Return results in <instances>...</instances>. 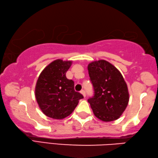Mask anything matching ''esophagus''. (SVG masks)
<instances>
[{
  "label": "esophagus",
  "instance_id": "esophagus-1",
  "mask_svg": "<svg viewBox=\"0 0 158 158\" xmlns=\"http://www.w3.org/2000/svg\"><path fill=\"white\" fill-rule=\"evenodd\" d=\"M81 93L82 94V95H83L84 97H85V96H86V93H85V92L84 90H81Z\"/></svg>",
  "mask_w": 158,
  "mask_h": 158
}]
</instances>
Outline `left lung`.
<instances>
[{
  "label": "left lung",
  "instance_id": "1",
  "mask_svg": "<svg viewBox=\"0 0 158 158\" xmlns=\"http://www.w3.org/2000/svg\"><path fill=\"white\" fill-rule=\"evenodd\" d=\"M88 71L94 94L88 99L93 112L99 119L112 121L125 111L129 101L126 82L120 71L106 60L89 64Z\"/></svg>",
  "mask_w": 158,
  "mask_h": 158
}]
</instances>
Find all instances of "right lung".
Here are the masks:
<instances>
[{
	"instance_id": "1",
	"label": "right lung",
	"mask_w": 158,
	"mask_h": 158,
	"mask_svg": "<svg viewBox=\"0 0 158 158\" xmlns=\"http://www.w3.org/2000/svg\"><path fill=\"white\" fill-rule=\"evenodd\" d=\"M72 61L56 60L41 71L35 87V97L44 114L55 119L70 115L83 96L74 89V82L66 73Z\"/></svg>"
}]
</instances>
